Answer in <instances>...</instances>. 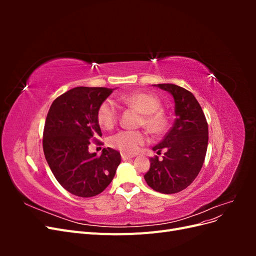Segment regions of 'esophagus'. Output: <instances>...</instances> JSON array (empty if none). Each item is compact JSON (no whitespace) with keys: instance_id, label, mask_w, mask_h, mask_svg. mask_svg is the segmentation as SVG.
I'll list each match as a JSON object with an SVG mask.
<instances>
[{"instance_id":"obj_1","label":"esophagus","mask_w":256,"mask_h":256,"mask_svg":"<svg viewBox=\"0 0 256 256\" xmlns=\"http://www.w3.org/2000/svg\"><path fill=\"white\" fill-rule=\"evenodd\" d=\"M134 158V156H131V154H127L125 152H122V160H128V159H131Z\"/></svg>"}]
</instances>
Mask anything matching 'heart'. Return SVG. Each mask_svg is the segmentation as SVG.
I'll use <instances>...</instances> for the list:
<instances>
[{"mask_svg":"<svg viewBox=\"0 0 256 256\" xmlns=\"http://www.w3.org/2000/svg\"><path fill=\"white\" fill-rule=\"evenodd\" d=\"M120 102L134 108L143 113L141 125H144L152 134L164 132L168 120L162 112V102L158 96L146 92H134L118 98ZM99 125L104 129H112L118 120V108L113 100L106 99L99 106L97 111ZM146 142V134L140 130H120L113 134L109 144L125 154H134Z\"/></svg>","mask_w":256,"mask_h":256,"instance_id":"1","label":"heart"}]
</instances>
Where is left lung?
Segmentation results:
<instances>
[{
  "instance_id": "obj_1",
  "label": "left lung",
  "mask_w": 256,
  "mask_h": 256,
  "mask_svg": "<svg viewBox=\"0 0 256 256\" xmlns=\"http://www.w3.org/2000/svg\"><path fill=\"white\" fill-rule=\"evenodd\" d=\"M154 86L168 92L175 102L176 118L164 138L152 147L162 160L150 158L145 182L154 191L172 194L196 180L204 164L208 145V124L200 104L191 92L175 84Z\"/></svg>"
}]
</instances>
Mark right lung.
Returning <instances> with one entry per match:
<instances>
[{"label":"right lung","mask_w":256,"mask_h":256,"mask_svg":"<svg viewBox=\"0 0 256 256\" xmlns=\"http://www.w3.org/2000/svg\"><path fill=\"white\" fill-rule=\"evenodd\" d=\"M113 90L86 86L69 90L54 100L46 118L42 136L46 160L62 187L76 196L102 193L120 164V154L110 147L104 148L100 156L88 152L90 142H97L102 136L98 108Z\"/></svg>","instance_id":"add662e5"}]
</instances>
